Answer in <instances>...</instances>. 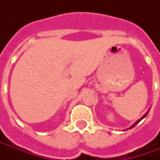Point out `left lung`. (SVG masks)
Returning a JSON list of instances; mask_svg holds the SVG:
<instances>
[{"label": "left lung", "mask_w": 160, "mask_h": 160, "mask_svg": "<svg viewBox=\"0 0 160 160\" xmlns=\"http://www.w3.org/2000/svg\"><path fill=\"white\" fill-rule=\"evenodd\" d=\"M148 112H149V111H148ZM148 112H147V113L145 114L144 116H142V118H141V119H139L138 121H136V122H135V123H134V124H133V125H132V126H131V127H129V129H131V128H132V127H133V126H135V125H137V124H138L139 122H140V121H141V120L142 119H143V118H144L145 117H146V116H147V114H148Z\"/></svg>", "instance_id": "obj_1"}]
</instances>
